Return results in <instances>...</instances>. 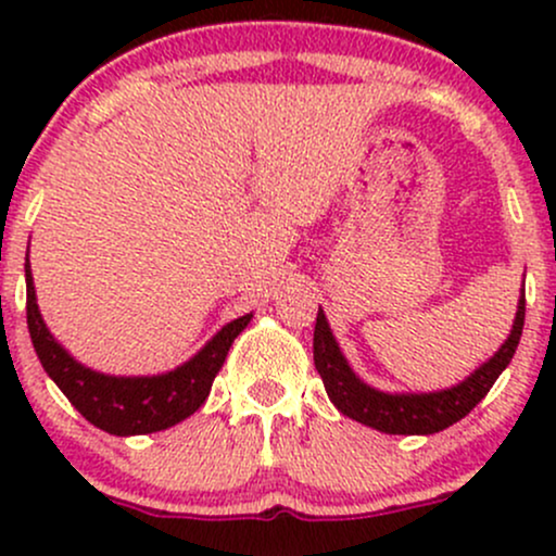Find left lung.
<instances>
[{"mask_svg":"<svg viewBox=\"0 0 556 556\" xmlns=\"http://www.w3.org/2000/svg\"><path fill=\"white\" fill-rule=\"evenodd\" d=\"M522 324H526V292L520 295L518 314L509 337L491 358L476 368L468 379L457 387L442 389V392H420V394H389L379 389L363 384L353 368L344 361L340 344L331 334L327 316L318 308L314 329V363L327 387L329 400L334 402L342 416L358 420L363 426H371L384 433H437L450 429L452 424L468 416L470 410L489 394L500 374L509 366L515 350H518Z\"/></svg>","mask_w":556,"mask_h":556,"instance_id":"obj_1","label":"left lung"}]
</instances>
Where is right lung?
Returning <instances> with one entry per match:
<instances>
[{
	"mask_svg": "<svg viewBox=\"0 0 556 556\" xmlns=\"http://www.w3.org/2000/svg\"><path fill=\"white\" fill-rule=\"evenodd\" d=\"M25 292H28L25 300L28 331L43 371L52 376L54 384L83 418L114 437L164 431L193 416L212 392L214 376L219 374L235 337L251 324L253 316L245 314L229 321L206 342V348L198 350V355L175 371L159 376H106L80 366L47 329L38 314L28 261H25Z\"/></svg>",
	"mask_w": 556,
	"mask_h": 556,
	"instance_id": "right-lung-1",
	"label": "right lung"
}]
</instances>
